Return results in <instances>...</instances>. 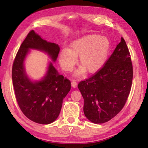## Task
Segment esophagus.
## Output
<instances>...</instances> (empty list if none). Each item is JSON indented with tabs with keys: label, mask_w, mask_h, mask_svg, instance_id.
I'll return each mask as SVG.
<instances>
[{
	"label": "esophagus",
	"mask_w": 148,
	"mask_h": 148,
	"mask_svg": "<svg viewBox=\"0 0 148 148\" xmlns=\"http://www.w3.org/2000/svg\"><path fill=\"white\" fill-rule=\"evenodd\" d=\"M71 86H72V87H74V88H76V87L77 86V83L76 82H75V81H72L71 82Z\"/></svg>",
	"instance_id": "obj_1"
}]
</instances>
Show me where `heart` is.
Here are the masks:
<instances>
[{
  "label": "heart",
  "mask_w": 148,
  "mask_h": 148,
  "mask_svg": "<svg viewBox=\"0 0 148 148\" xmlns=\"http://www.w3.org/2000/svg\"><path fill=\"white\" fill-rule=\"evenodd\" d=\"M110 49V42L105 36L88 34L71 42L69 49H62L59 53V60L62 69L71 71L79 58L81 67L78 73L84 71L88 74L97 72L106 62Z\"/></svg>",
  "instance_id": "b5f03b06"
}]
</instances>
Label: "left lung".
Masks as SVG:
<instances>
[{
  "instance_id": "obj_1",
  "label": "left lung",
  "mask_w": 148,
  "mask_h": 148,
  "mask_svg": "<svg viewBox=\"0 0 148 148\" xmlns=\"http://www.w3.org/2000/svg\"><path fill=\"white\" fill-rule=\"evenodd\" d=\"M132 77L131 54L121 38L104 66L78 84L87 118L94 123H104L118 114L129 97Z\"/></svg>"
}]
</instances>
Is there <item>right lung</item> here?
<instances>
[{"instance_id":"add662e5","label":"right lung","mask_w":148,"mask_h":148,"mask_svg":"<svg viewBox=\"0 0 148 148\" xmlns=\"http://www.w3.org/2000/svg\"><path fill=\"white\" fill-rule=\"evenodd\" d=\"M29 49L46 51L56 61L60 48L31 31L22 42L12 66V82L19 108L27 118L39 124L53 122L61 112L62 101L71 88V81L59 74L50 63L42 81L32 82L25 74L23 61Z\"/></svg>"}]
</instances>
